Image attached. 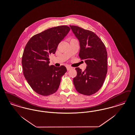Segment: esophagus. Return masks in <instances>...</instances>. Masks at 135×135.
Masks as SVG:
<instances>
[{
  "label": "esophagus",
  "instance_id": "34e87169",
  "mask_svg": "<svg viewBox=\"0 0 135 135\" xmlns=\"http://www.w3.org/2000/svg\"><path fill=\"white\" fill-rule=\"evenodd\" d=\"M72 69V67H71L70 66H67V70H68V71L70 70V69Z\"/></svg>",
  "mask_w": 135,
  "mask_h": 135
}]
</instances>
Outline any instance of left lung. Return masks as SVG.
Returning a JSON list of instances; mask_svg holds the SVG:
<instances>
[{
	"label": "left lung",
	"instance_id": "1",
	"mask_svg": "<svg viewBox=\"0 0 135 135\" xmlns=\"http://www.w3.org/2000/svg\"><path fill=\"white\" fill-rule=\"evenodd\" d=\"M79 40V56L87 64L84 71L76 68L77 75L73 78L76 90L79 93L90 95L103 86L108 72V54L104 44L97 35L90 31L70 26Z\"/></svg>",
	"mask_w": 135,
	"mask_h": 135
}]
</instances>
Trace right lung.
<instances>
[{
    "label": "right lung",
    "instance_id": "add662e5",
    "mask_svg": "<svg viewBox=\"0 0 135 135\" xmlns=\"http://www.w3.org/2000/svg\"><path fill=\"white\" fill-rule=\"evenodd\" d=\"M67 26L52 27L33 36L27 44L22 57L23 75L32 89L48 96L56 91L67 69L50 63L49 56L55 53L61 41L70 31Z\"/></svg>",
    "mask_w": 135,
    "mask_h": 135
}]
</instances>
